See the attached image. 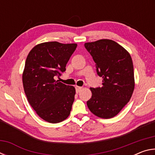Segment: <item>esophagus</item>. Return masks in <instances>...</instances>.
<instances>
[{"label": "esophagus", "mask_w": 155, "mask_h": 155, "mask_svg": "<svg viewBox=\"0 0 155 155\" xmlns=\"http://www.w3.org/2000/svg\"><path fill=\"white\" fill-rule=\"evenodd\" d=\"M83 87H79V86H76V91H77V93L80 92V91L82 90Z\"/></svg>", "instance_id": "obj_1"}]
</instances>
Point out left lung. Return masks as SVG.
Returning a JSON list of instances; mask_svg holds the SVG:
<instances>
[{
  "instance_id": "8db88e82",
  "label": "left lung",
  "mask_w": 155,
  "mask_h": 155,
  "mask_svg": "<svg viewBox=\"0 0 155 155\" xmlns=\"http://www.w3.org/2000/svg\"><path fill=\"white\" fill-rule=\"evenodd\" d=\"M103 78L101 87H90L89 109L101 118L119 114L132 96L135 88L133 64L129 52L115 41L103 39L85 44Z\"/></svg>"
}]
</instances>
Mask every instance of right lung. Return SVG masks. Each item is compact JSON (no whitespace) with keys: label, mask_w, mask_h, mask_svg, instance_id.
<instances>
[{"label":"right lung","mask_w":155,"mask_h":155,"mask_svg":"<svg viewBox=\"0 0 155 155\" xmlns=\"http://www.w3.org/2000/svg\"><path fill=\"white\" fill-rule=\"evenodd\" d=\"M77 44L48 41L31 50L22 73L23 87L28 103L41 119L59 123L69 116L74 101V87L55 80L65 66Z\"/></svg>","instance_id":"1"}]
</instances>
